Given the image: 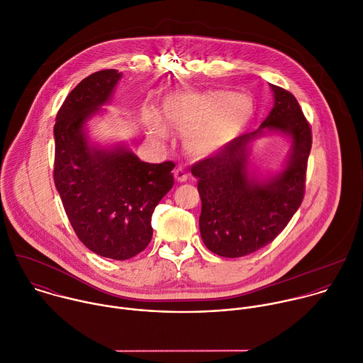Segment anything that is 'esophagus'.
Masks as SVG:
<instances>
[{"label":"esophagus","mask_w":363,"mask_h":363,"mask_svg":"<svg viewBox=\"0 0 363 363\" xmlns=\"http://www.w3.org/2000/svg\"><path fill=\"white\" fill-rule=\"evenodd\" d=\"M174 177L178 182H185L188 179V172L184 168H177L174 172Z\"/></svg>","instance_id":"1"}]
</instances>
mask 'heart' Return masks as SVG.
<instances>
[{
    "label": "heart",
    "mask_w": 363,
    "mask_h": 363,
    "mask_svg": "<svg viewBox=\"0 0 363 363\" xmlns=\"http://www.w3.org/2000/svg\"><path fill=\"white\" fill-rule=\"evenodd\" d=\"M252 112L250 97L230 90L177 93L164 103L165 119L182 132L191 130L186 147L198 157L225 147L245 128ZM147 123L155 136L167 138V128L158 118L149 116Z\"/></svg>",
    "instance_id": "obj_1"
}]
</instances>
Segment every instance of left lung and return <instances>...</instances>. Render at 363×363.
Returning <instances> with one entry per match:
<instances>
[{"instance_id":"obj_1","label":"left lung","mask_w":363,"mask_h":363,"mask_svg":"<svg viewBox=\"0 0 363 363\" xmlns=\"http://www.w3.org/2000/svg\"><path fill=\"white\" fill-rule=\"evenodd\" d=\"M272 89L274 108L258 130L233 139L191 168L202 202V241L221 257L248 255L270 244L304 198L312 128L289 90L274 84ZM264 128L289 134L294 143L286 169L270 182L257 183L247 177L246 145Z\"/></svg>"}]
</instances>
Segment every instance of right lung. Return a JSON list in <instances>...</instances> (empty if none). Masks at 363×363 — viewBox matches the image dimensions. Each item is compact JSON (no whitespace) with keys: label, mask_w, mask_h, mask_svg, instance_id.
<instances>
[{"label":"right lung","mask_w":363,"mask_h":363,"mask_svg":"<svg viewBox=\"0 0 363 363\" xmlns=\"http://www.w3.org/2000/svg\"><path fill=\"white\" fill-rule=\"evenodd\" d=\"M122 73L83 79L66 97L55 125L53 178L77 238L93 252L128 260L152 238L155 206L174 185L172 161L142 162L125 147H91L83 126L109 100Z\"/></svg>","instance_id":"obj_1"}]
</instances>
